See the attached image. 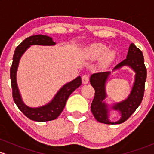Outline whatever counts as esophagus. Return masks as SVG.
I'll use <instances>...</instances> for the list:
<instances>
[{"label":"esophagus","instance_id":"esophagus-1","mask_svg":"<svg viewBox=\"0 0 154 154\" xmlns=\"http://www.w3.org/2000/svg\"><path fill=\"white\" fill-rule=\"evenodd\" d=\"M82 83L85 84H85H88L89 82L90 76H89V75H88V74H85V75H82Z\"/></svg>","mask_w":154,"mask_h":154}]
</instances>
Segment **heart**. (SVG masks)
<instances>
[{
  "instance_id": "heart-1",
  "label": "heart",
  "mask_w": 154,
  "mask_h": 154,
  "mask_svg": "<svg viewBox=\"0 0 154 154\" xmlns=\"http://www.w3.org/2000/svg\"><path fill=\"white\" fill-rule=\"evenodd\" d=\"M108 49L105 45L101 44H94L86 49V54L92 58H101L104 56L106 62L111 60L114 56L113 52H107Z\"/></svg>"
}]
</instances>
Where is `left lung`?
Returning <instances> with one entry per match:
<instances>
[{
  "label": "left lung",
  "instance_id": "obj_1",
  "mask_svg": "<svg viewBox=\"0 0 154 154\" xmlns=\"http://www.w3.org/2000/svg\"><path fill=\"white\" fill-rule=\"evenodd\" d=\"M124 66H128L135 72V80L132 90L128 97L124 101L112 106V110H118L121 113L119 121L109 120L108 105L104 102L106 94L105 85L110 72H101L93 73L90 79V84L95 89V96L91 104V111L99 122L108 125L121 124L126 121L140 105L145 92V84L147 77V69L144 63L142 52L134 44H131L127 58L114 67L113 71Z\"/></svg>",
  "mask_w": 154,
  "mask_h": 154
}]
</instances>
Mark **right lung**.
Masks as SVG:
<instances>
[{"label": "right lung", "instance_id": "1", "mask_svg": "<svg viewBox=\"0 0 154 154\" xmlns=\"http://www.w3.org/2000/svg\"><path fill=\"white\" fill-rule=\"evenodd\" d=\"M55 42L49 36L36 35L26 38L16 47L13 55V61L10 68V79L12 83V97L17 107L26 117L32 121L47 122L55 119L64 110L66 100L71 93L82 85V78L76 79L64 85L55 94L50 102L39 107H30L23 103L19 92L16 81V73L20 58L26 50L32 45L53 46Z\"/></svg>", "mask_w": 154, "mask_h": 154}]
</instances>
